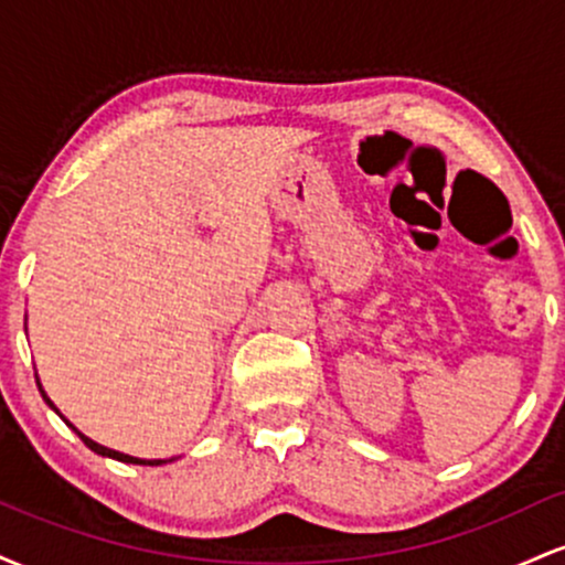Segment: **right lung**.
<instances>
[{
    "instance_id": "right-lung-1",
    "label": "right lung",
    "mask_w": 565,
    "mask_h": 565,
    "mask_svg": "<svg viewBox=\"0 0 565 565\" xmlns=\"http://www.w3.org/2000/svg\"><path fill=\"white\" fill-rule=\"evenodd\" d=\"M36 385H39V380H36ZM39 393H42V398H44V401H47V406H50V408H53V412H57V408H55V404H53V401H50V398H47V393H44V387H42V385H39ZM57 414H61V412H57ZM61 417H63V414H61ZM63 423H66V425L71 427V430H74V433H76V436H79V438L84 440V446H87V449H93L95 454H100V457H111V459H119V462H129V465H164V462H172V459H138V457H129V454H121V451L106 449V446L95 444V440H93V438H87V436H84V433H79V430H76V427H74V425H71L66 417H63Z\"/></svg>"
}]
</instances>
